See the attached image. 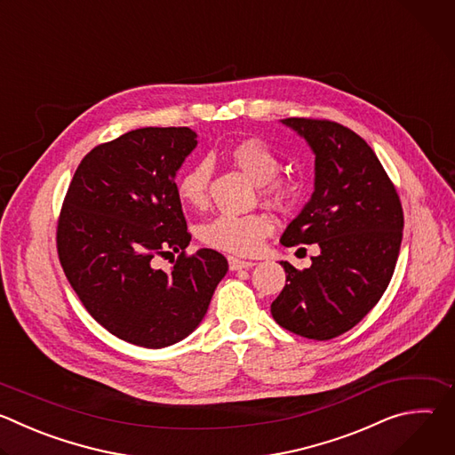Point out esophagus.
Segmentation results:
<instances>
[{
  "label": "esophagus",
  "instance_id": "1",
  "mask_svg": "<svg viewBox=\"0 0 455 455\" xmlns=\"http://www.w3.org/2000/svg\"><path fill=\"white\" fill-rule=\"evenodd\" d=\"M228 267H230V270L234 272V270H243V268H251V267H255V263L253 261H246V259H239V257H228Z\"/></svg>",
  "mask_w": 455,
  "mask_h": 455
}]
</instances>
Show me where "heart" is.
Wrapping results in <instances>:
<instances>
[{
	"mask_svg": "<svg viewBox=\"0 0 455 455\" xmlns=\"http://www.w3.org/2000/svg\"><path fill=\"white\" fill-rule=\"evenodd\" d=\"M228 156L251 181L261 185L263 194L270 202L284 205L293 198V187L277 178L281 160L265 142L257 139L243 140L230 149ZM212 164L204 158L188 165L178 176L176 196L185 207L200 209L207 204ZM270 232L272 220L267 214H220L205 221L198 235L211 248L230 253H250L259 248Z\"/></svg>",
	"mask_w": 455,
	"mask_h": 455,
	"instance_id": "b5f03b06",
	"label": "heart"
}]
</instances>
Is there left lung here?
<instances>
[{"label": "left lung", "mask_w": 455, "mask_h": 455, "mask_svg": "<svg viewBox=\"0 0 455 455\" xmlns=\"http://www.w3.org/2000/svg\"><path fill=\"white\" fill-rule=\"evenodd\" d=\"M281 122L315 155V190L281 243H316L320 253L302 272L281 261L286 286L272 315L295 335L330 340L356 326L391 283L403 211L378 156L349 127L295 116Z\"/></svg>", "instance_id": "8db88e82"}]
</instances>
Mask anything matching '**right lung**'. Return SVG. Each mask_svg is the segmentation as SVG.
<instances>
[{
	"instance_id": "add662e5",
	"label": "right lung",
	"mask_w": 455,
	"mask_h": 455,
	"mask_svg": "<svg viewBox=\"0 0 455 455\" xmlns=\"http://www.w3.org/2000/svg\"><path fill=\"white\" fill-rule=\"evenodd\" d=\"M198 146L188 127H142L92 149L79 164L57 223L60 267L88 313L111 335L160 349L200 326L228 270L190 243L176 172ZM180 255L169 273L156 254Z\"/></svg>"
}]
</instances>
